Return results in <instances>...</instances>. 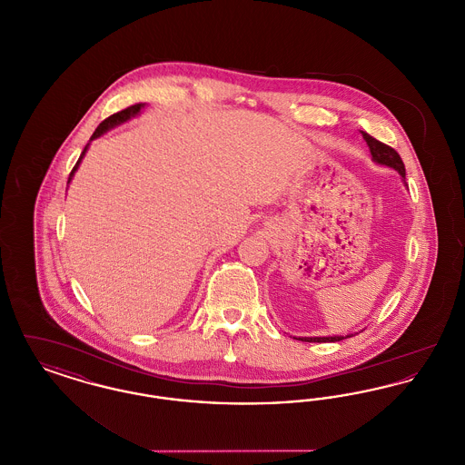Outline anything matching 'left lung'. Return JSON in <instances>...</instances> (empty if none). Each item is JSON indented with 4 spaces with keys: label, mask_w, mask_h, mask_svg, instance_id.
I'll use <instances>...</instances> for the list:
<instances>
[{
    "label": "left lung",
    "mask_w": 465,
    "mask_h": 465,
    "mask_svg": "<svg viewBox=\"0 0 465 465\" xmlns=\"http://www.w3.org/2000/svg\"><path fill=\"white\" fill-rule=\"evenodd\" d=\"M366 144L370 146V152H371V158L373 162L378 165H385V167H391L394 171H398L399 176L402 177V181H406V169H404V163L401 160L398 152L380 141H376L375 137H371L370 134L361 133ZM406 184V183H404ZM357 334V332H355ZM354 334H345V336H305V338H296V340H302V341H317V343H326V341H340L343 338H351Z\"/></svg>",
    "instance_id": "obj_1"
}]
</instances>
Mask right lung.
Instances as JSON below:
<instances>
[{
  "instance_id": "obj_1",
  "label": "right lung",
  "mask_w": 465,
  "mask_h": 465,
  "mask_svg": "<svg viewBox=\"0 0 465 465\" xmlns=\"http://www.w3.org/2000/svg\"><path fill=\"white\" fill-rule=\"evenodd\" d=\"M146 104H134V106H129V108H125V110L118 111V113H114V114H111L110 118H106L104 122H101L99 124V127L95 129V133L92 134V137H90V141H94V139H97V137H101L103 134L108 133L111 131L113 127H116V125H120V124H125L127 120H131L134 116H137L141 110L144 108ZM90 143L84 148V152H82V155L78 158V162H76V165L73 167V171H71V174H69V179H67V183H71V179L74 176V173H76V169L80 167V162H82V158L85 156L87 153V150H89Z\"/></svg>"
}]
</instances>
